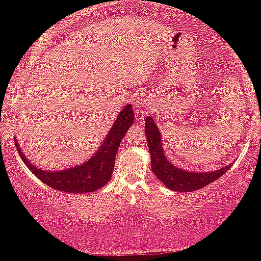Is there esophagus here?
I'll return each mask as SVG.
<instances>
[{"mask_svg": "<svg viewBox=\"0 0 261 261\" xmlns=\"http://www.w3.org/2000/svg\"><path fill=\"white\" fill-rule=\"evenodd\" d=\"M148 103H149L148 98L146 97L145 94H142V95H140V97H137L136 106H139V107H147Z\"/></svg>", "mask_w": 261, "mask_h": 261, "instance_id": "esophagus-1", "label": "esophagus"}]
</instances>
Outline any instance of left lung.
<instances>
[{
    "label": "left lung",
    "mask_w": 261,
    "mask_h": 261,
    "mask_svg": "<svg viewBox=\"0 0 261 261\" xmlns=\"http://www.w3.org/2000/svg\"><path fill=\"white\" fill-rule=\"evenodd\" d=\"M145 134L147 136L148 149L151 153L152 170L155 176L172 190L181 191V193L199 190L210 182L217 180L230 168V166H227L210 173H194L175 168L172 163L167 161L166 155L162 151L160 130L153 122V119L149 116L146 119Z\"/></svg>",
    "instance_id": "1"
}]
</instances>
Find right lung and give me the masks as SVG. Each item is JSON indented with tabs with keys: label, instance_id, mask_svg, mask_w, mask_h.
<instances>
[{
	"label": "right lung",
	"instance_id": "1",
	"mask_svg": "<svg viewBox=\"0 0 261 261\" xmlns=\"http://www.w3.org/2000/svg\"><path fill=\"white\" fill-rule=\"evenodd\" d=\"M135 119L133 107L127 104L119 114V118L114 122L112 130L108 135L101 147L87 163L81 164L74 168L62 170V172H46L38 169L24 157L17 145V151L25 166L46 185L56 190L65 193H92L103 188L112 179V174L115 166V155L119 146L124 139L125 134L133 125Z\"/></svg>",
	"mask_w": 261,
	"mask_h": 261
}]
</instances>
